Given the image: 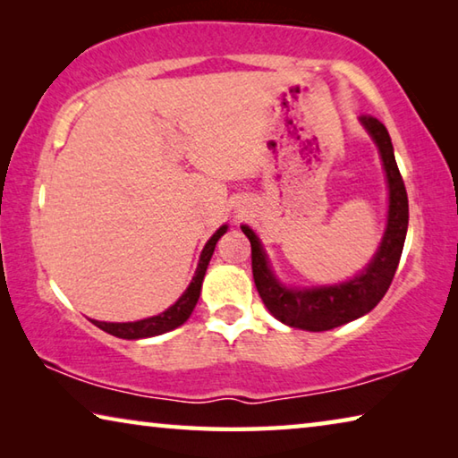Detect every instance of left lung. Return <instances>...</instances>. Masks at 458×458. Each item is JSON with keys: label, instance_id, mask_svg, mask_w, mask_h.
<instances>
[{"label": "left lung", "instance_id": "1", "mask_svg": "<svg viewBox=\"0 0 458 458\" xmlns=\"http://www.w3.org/2000/svg\"><path fill=\"white\" fill-rule=\"evenodd\" d=\"M360 121L379 149V157H382L386 169L387 191H390V206H387V224L377 252L358 276L331 286L289 289L278 283L270 270L259 236L248 226H242V232L252 246V276L262 303L278 321L289 327L329 331L358 319L382 301L386 291L390 289L394 275H396L408 230V196L404 180H402L396 157H394L387 129L369 114H361Z\"/></svg>", "mask_w": 458, "mask_h": 458}]
</instances>
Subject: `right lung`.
<instances>
[{"label":"right lung","mask_w":458,"mask_h":458,"mask_svg":"<svg viewBox=\"0 0 458 458\" xmlns=\"http://www.w3.org/2000/svg\"><path fill=\"white\" fill-rule=\"evenodd\" d=\"M226 230H228V226L224 224V226L216 230L214 236L208 240L204 250H201V254H199L196 275H193L190 286L183 291L182 297L177 299L172 307L165 309L164 313H159L155 317H147V319L133 321V323H105V321H92V323H95L98 329H103L106 333H111V335L121 337V339L153 337V335H161V333H167L175 327H180V325H183L190 319L193 307H196V303H198L201 281H204L206 268H208V265H210L216 242H218V240L226 234Z\"/></svg>","instance_id":"obj_1"}]
</instances>
